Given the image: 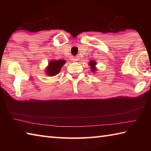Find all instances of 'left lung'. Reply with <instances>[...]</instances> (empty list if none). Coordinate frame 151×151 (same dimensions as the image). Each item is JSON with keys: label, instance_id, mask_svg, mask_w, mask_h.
Returning <instances> with one entry per match:
<instances>
[{"label": "left lung", "instance_id": "obj_1", "mask_svg": "<svg viewBox=\"0 0 151 151\" xmlns=\"http://www.w3.org/2000/svg\"><path fill=\"white\" fill-rule=\"evenodd\" d=\"M88 65L90 66V68L91 69V71L93 73H95L96 71L97 70V68L96 67V62L94 60H91L90 62L88 63Z\"/></svg>", "mask_w": 151, "mask_h": 151}]
</instances>
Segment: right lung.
Returning <instances> with one entry per match:
<instances>
[{"label":"right lung","instance_id":"obj_1","mask_svg":"<svg viewBox=\"0 0 151 151\" xmlns=\"http://www.w3.org/2000/svg\"><path fill=\"white\" fill-rule=\"evenodd\" d=\"M66 63L65 60H50L45 68L46 75L54 76L60 73L61 68Z\"/></svg>","mask_w":151,"mask_h":151}]
</instances>
